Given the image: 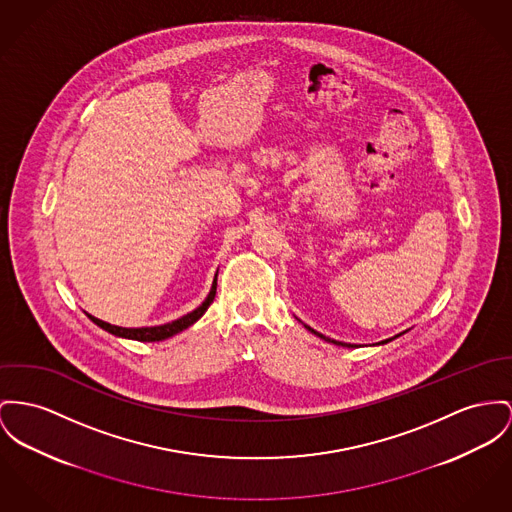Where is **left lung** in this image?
I'll use <instances>...</instances> for the list:
<instances>
[{
    "mask_svg": "<svg viewBox=\"0 0 512 512\" xmlns=\"http://www.w3.org/2000/svg\"><path fill=\"white\" fill-rule=\"evenodd\" d=\"M307 328H308V326H307ZM308 330H310V332H312V334H316V336H318V338H322V340L330 341V343H338V345H345V347H353V345H351V343H343V341H336V340H332V338H326V336H322V334H318V332H314V330H312V328H308ZM396 338H398V336H396ZM390 340H392V338H390ZM390 340L380 341V343H388V341H390Z\"/></svg>",
    "mask_w": 512,
    "mask_h": 512,
    "instance_id": "left-lung-1",
    "label": "left lung"
}]
</instances>
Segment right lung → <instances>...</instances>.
Listing matches in <instances>:
<instances>
[{
  "mask_svg": "<svg viewBox=\"0 0 512 512\" xmlns=\"http://www.w3.org/2000/svg\"><path fill=\"white\" fill-rule=\"evenodd\" d=\"M215 291H217V275H215V279H213V285H211V291H209L207 299H205L200 307L196 308V310H192L190 314H186V316L174 320V322L163 324V326H153V328H120V326H112V324H108V322H103V320H99V318H95V316H91V314H87V316H89L97 326H101L103 330H106V332H110V334H114V336H120V338H130V340L137 341H163L167 340V338H171L174 334H178V332H182V330H186V328L192 326L196 320H200V318L204 316L205 310L213 303Z\"/></svg>",
  "mask_w": 512,
  "mask_h": 512,
  "instance_id": "right-lung-1",
  "label": "right lung"
}]
</instances>
